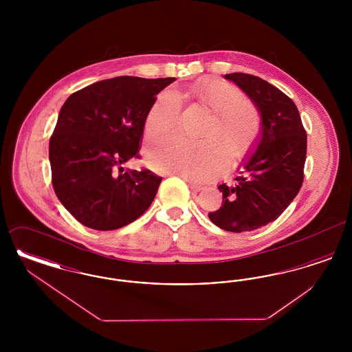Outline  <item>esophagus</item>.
<instances>
[{"instance_id": "obj_1", "label": "esophagus", "mask_w": 352, "mask_h": 352, "mask_svg": "<svg viewBox=\"0 0 352 352\" xmlns=\"http://www.w3.org/2000/svg\"><path fill=\"white\" fill-rule=\"evenodd\" d=\"M187 184H188V187L191 188V191H194V192H199L201 188H203V186L201 184H195V182H192V181H190V179H184Z\"/></svg>"}]
</instances>
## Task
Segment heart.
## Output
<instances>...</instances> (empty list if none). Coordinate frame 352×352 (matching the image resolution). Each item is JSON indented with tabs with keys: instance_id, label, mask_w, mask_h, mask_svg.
Wrapping results in <instances>:
<instances>
[{
	"instance_id": "obj_1",
	"label": "heart",
	"mask_w": 352,
	"mask_h": 352,
	"mask_svg": "<svg viewBox=\"0 0 352 352\" xmlns=\"http://www.w3.org/2000/svg\"><path fill=\"white\" fill-rule=\"evenodd\" d=\"M187 92L215 113L206 134L211 142L198 146L181 138L168 140L149 153L148 164L160 173L206 182L226 168L228 153L232 158H241L251 151L260 135L261 120L256 108L244 102V94L228 82L219 79L199 82ZM181 109L179 94L173 89L162 91L153 101L145 118L146 137L157 141L173 133Z\"/></svg>"
}]
</instances>
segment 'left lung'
Listing matches in <instances>:
<instances>
[{
  "label": "left lung",
  "mask_w": 352,
  "mask_h": 352,
  "mask_svg": "<svg viewBox=\"0 0 352 352\" xmlns=\"http://www.w3.org/2000/svg\"><path fill=\"white\" fill-rule=\"evenodd\" d=\"M251 99L261 131L232 186L220 184L223 201L210 220L230 232L253 231L276 220L296 198L303 182L306 132L296 104L283 91L257 76L224 75Z\"/></svg>",
  "instance_id": "left-lung-1"
}]
</instances>
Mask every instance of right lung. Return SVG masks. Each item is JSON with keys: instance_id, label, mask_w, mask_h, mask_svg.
Returning <instances> with one entry per match:
<instances>
[{"instance_id": "1", "label": "right lung", "mask_w": 352, "mask_h": 352, "mask_svg": "<svg viewBox=\"0 0 352 352\" xmlns=\"http://www.w3.org/2000/svg\"><path fill=\"white\" fill-rule=\"evenodd\" d=\"M174 80L118 76L89 84L63 104L49 145L52 187L85 227L118 230L151 207L162 178L151 170L120 171L140 151L155 95Z\"/></svg>"}]
</instances>
